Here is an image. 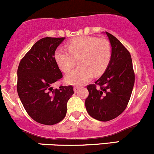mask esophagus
I'll list each match as a JSON object with an SVG mask.
<instances>
[{
	"instance_id": "esophagus-1",
	"label": "esophagus",
	"mask_w": 154,
	"mask_h": 154,
	"mask_svg": "<svg viewBox=\"0 0 154 154\" xmlns=\"http://www.w3.org/2000/svg\"><path fill=\"white\" fill-rule=\"evenodd\" d=\"M79 87H76V86H75V87H74V92H76L77 91L79 90Z\"/></svg>"
}]
</instances>
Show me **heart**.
I'll return each mask as SVG.
<instances>
[{
  "mask_svg": "<svg viewBox=\"0 0 154 154\" xmlns=\"http://www.w3.org/2000/svg\"><path fill=\"white\" fill-rule=\"evenodd\" d=\"M55 60L64 72H68L79 60V66L66 75L67 83L82 85L88 82L93 74H102L109 64L112 57L110 43L106 39L91 36L77 37L69 42L67 49L59 48Z\"/></svg>",
  "mask_w": 154,
  "mask_h": 154,
  "instance_id": "heart-1",
  "label": "heart"
}]
</instances>
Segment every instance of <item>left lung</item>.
Segmentation results:
<instances>
[{"instance_id":"1","label":"left lung","mask_w":154,"mask_h":154,"mask_svg":"<svg viewBox=\"0 0 154 154\" xmlns=\"http://www.w3.org/2000/svg\"><path fill=\"white\" fill-rule=\"evenodd\" d=\"M112 45V57L101 77L89 84L85 100L87 112L100 121L116 118L125 109L134 84V72L131 57L115 36L106 31Z\"/></svg>"}]
</instances>
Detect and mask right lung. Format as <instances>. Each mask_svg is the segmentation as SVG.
Returning a JSON list of instances; mask_svg holds the SVG:
<instances>
[{
    "label": "right lung",
    "instance_id": "right-lung-1",
    "mask_svg": "<svg viewBox=\"0 0 154 154\" xmlns=\"http://www.w3.org/2000/svg\"><path fill=\"white\" fill-rule=\"evenodd\" d=\"M65 37H45L38 40L23 57L17 69V90L28 115L37 123L54 125L67 113V103L72 96V85L53 84L63 77L55 60V51Z\"/></svg>",
    "mask_w": 154,
    "mask_h": 154
}]
</instances>
